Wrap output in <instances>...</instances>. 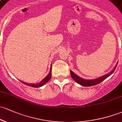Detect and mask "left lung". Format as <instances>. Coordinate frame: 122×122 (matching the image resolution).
<instances>
[{"mask_svg": "<svg viewBox=\"0 0 122 122\" xmlns=\"http://www.w3.org/2000/svg\"><path fill=\"white\" fill-rule=\"evenodd\" d=\"M117 64H116V65L115 66V67L113 70H112L110 73H108L107 74H105V75L103 76L99 77V78H96V79L94 80H85L83 79V78H81V77H78V76L76 75V74H74L73 71H70V74H71V77L73 78V79L75 81H76L77 83H78L79 84L81 85L82 86H85V87H90V86H95V85L98 84L100 82L103 81L104 80H105L106 78H108L109 76L111 75L112 73H113V71H115V70L116 69V67H117Z\"/></svg>", "mask_w": 122, "mask_h": 122, "instance_id": "left-lung-1", "label": "left lung"}]
</instances>
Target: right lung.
<instances>
[{
    "label": "right lung",
    "mask_w": 122,
    "mask_h": 122,
    "mask_svg": "<svg viewBox=\"0 0 122 122\" xmlns=\"http://www.w3.org/2000/svg\"><path fill=\"white\" fill-rule=\"evenodd\" d=\"M51 71H52V66H51V69H50V72H49V73L48 74V75L45 78H44V79H43L41 81L40 83H38V84H29V83H27V82H25L24 81H20H20L21 82H23V84H24L27 85V86H30V87H35V88L42 87V86L45 85L47 82L49 81V80L51 79V76H52V73H51Z\"/></svg>",
    "instance_id": "right-lung-1"
}]
</instances>
